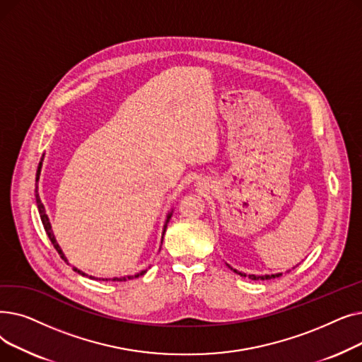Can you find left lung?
Wrapping results in <instances>:
<instances>
[{
    "label": "left lung",
    "mask_w": 362,
    "mask_h": 362,
    "mask_svg": "<svg viewBox=\"0 0 362 362\" xmlns=\"http://www.w3.org/2000/svg\"><path fill=\"white\" fill-rule=\"evenodd\" d=\"M227 267H229L233 273L239 274L240 277H248V279H251V280H270V279H276V277H280V276H281V273H276V274H246V273L238 272L236 269L230 267L229 264H227Z\"/></svg>",
    "instance_id": "1"
}]
</instances>
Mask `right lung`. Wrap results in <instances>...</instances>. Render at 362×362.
<instances>
[{
  "label": "right lung",
  "mask_w": 362,
  "mask_h": 362,
  "mask_svg": "<svg viewBox=\"0 0 362 362\" xmlns=\"http://www.w3.org/2000/svg\"><path fill=\"white\" fill-rule=\"evenodd\" d=\"M44 157H45V156H42V158H41L40 164H37V170H36V185H35V198H36V205H37V211H40V216H41V220H42V224H44V229H45V232H47V235H48V238H49L51 243L54 245V248L57 250V252H59V254H60V257H62V258H63L64 261H67L66 255L63 254V251H62V248H60V245H59V243H57V240H55V236H54V233H52V229H51V223H49V218H48V216H47V213H45V206H44V204H42V201H41V198H40V194H37V180H40V176H41V168H42V161H44ZM171 216H173V208H171V211H168V214L165 216V221H164V226H163V232H161V243H163V239H164V233H165V229H167V224H168V221H170ZM73 270H74V272H78V273H79V274H82V276H88L86 273L81 272L79 269H76V267H73ZM145 273H146V270H142V272H139V273H136V274H133V276H123V277H112V279H100V280H104V281H108V280H111V281H126V280H130V279H136V277H139V276H144ZM89 279H95V277L89 276Z\"/></svg>",
  "instance_id": "obj_1"
}]
</instances>
